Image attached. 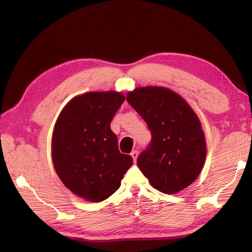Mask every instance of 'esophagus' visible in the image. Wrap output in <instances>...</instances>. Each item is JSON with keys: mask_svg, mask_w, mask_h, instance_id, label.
<instances>
[{"mask_svg": "<svg viewBox=\"0 0 252 252\" xmlns=\"http://www.w3.org/2000/svg\"><path fill=\"white\" fill-rule=\"evenodd\" d=\"M138 155H139V152L137 151V150H134L133 152L130 153V156L133 157V159H134V161H136L137 160V158H138Z\"/></svg>", "mask_w": 252, "mask_h": 252, "instance_id": "obj_1", "label": "esophagus"}]
</instances>
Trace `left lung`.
Wrapping results in <instances>:
<instances>
[{
	"label": "left lung",
	"instance_id": "8db88e82",
	"mask_svg": "<svg viewBox=\"0 0 252 252\" xmlns=\"http://www.w3.org/2000/svg\"><path fill=\"white\" fill-rule=\"evenodd\" d=\"M126 101L151 131L149 146L137 159L143 175L165 194L187 188L199 176L206 157L199 118L177 93L162 87L135 89Z\"/></svg>",
	"mask_w": 252,
	"mask_h": 252
}]
</instances>
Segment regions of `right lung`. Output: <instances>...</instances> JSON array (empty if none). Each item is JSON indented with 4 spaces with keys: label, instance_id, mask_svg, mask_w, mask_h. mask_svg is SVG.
Masks as SVG:
<instances>
[{
    "label": "right lung",
    "instance_id": "obj_1",
    "mask_svg": "<svg viewBox=\"0 0 252 252\" xmlns=\"http://www.w3.org/2000/svg\"><path fill=\"white\" fill-rule=\"evenodd\" d=\"M125 99L114 91L86 93L67 103L55 125L52 159L56 173L72 193L88 201L107 199L133 164L130 155L119 152L110 128Z\"/></svg>",
    "mask_w": 252,
    "mask_h": 252
}]
</instances>
